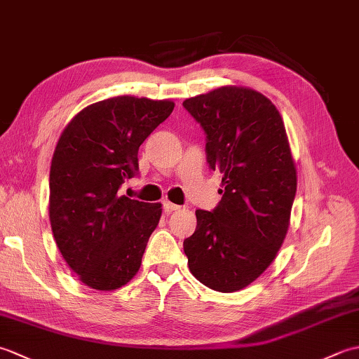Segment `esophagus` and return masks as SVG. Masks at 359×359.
Segmentation results:
<instances>
[{
	"mask_svg": "<svg viewBox=\"0 0 359 359\" xmlns=\"http://www.w3.org/2000/svg\"><path fill=\"white\" fill-rule=\"evenodd\" d=\"M163 210H165L166 215H170V212H172V211L180 210V207H179V205H175V203L170 202V201H165V202H163Z\"/></svg>",
	"mask_w": 359,
	"mask_h": 359,
	"instance_id": "1",
	"label": "esophagus"
}]
</instances>
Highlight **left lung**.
<instances>
[{
    "mask_svg": "<svg viewBox=\"0 0 359 359\" xmlns=\"http://www.w3.org/2000/svg\"><path fill=\"white\" fill-rule=\"evenodd\" d=\"M184 106L207 134L210 166L222 172V201L212 211H196L184 251L197 280L233 293L261 276L282 247L296 165L279 111L257 90L220 86Z\"/></svg>",
    "mask_w": 359,
    "mask_h": 359,
    "instance_id": "1",
    "label": "left lung"
}]
</instances>
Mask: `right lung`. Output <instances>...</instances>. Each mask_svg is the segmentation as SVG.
<instances>
[{"mask_svg": "<svg viewBox=\"0 0 359 359\" xmlns=\"http://www.w3.org/2000/svg\"><path fill=\"white\" fill-rule=\"evenodd\" d=\"M174 109L171 100L118 95L81 109L63 129L49 175L57 247L83 284L111 292L142 265L162 203L120 196L139 170V148Z\"/></svg>", "mask_w": 359, "mask_h": 359, "instance_id": "obj_1", "label": "right lung"}]
</instances>
